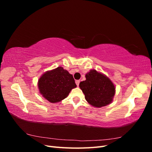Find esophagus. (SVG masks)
<instances>
[{"label": "esophagus", "mask_w": 152, "mask_h": 152, "mask_svg": "<svg viewBox=\"0 0 152 152\" xmlns=\"http://www.w3.org/2000/svg\"><path fill=\"white\" fill-rule=\"evenodd\" d=\"M75 83H76V84H77V86H79V84H80V80H76V81H75Z\"/></svg>", "instance_id": "34e87169"}]
</instances>
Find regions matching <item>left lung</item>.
Masks as SVG:
<instances>
[{
    "label": "left lung",
    "mask_w": 152,
    "mask_h": 152,
    "mask_svg": "<svg viewBox=\"0 0 152 152\" xmlns=\"http://www.w3.org/2000/svg\"><path fill=\"white\" fill-rule=\"evenodd\" d=\"M86 80L81 82L79 87L87 102L93 107L100 108L112 102L115 88L107 76L91 70L86 75Z\"/></svg>",
    "instance_id": "left-lung-1"
}]
</instances>
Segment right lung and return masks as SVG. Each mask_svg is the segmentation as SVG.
I'll list each match as a JSON object with an SVG mask.
<instances>
[{
	"mask_svg": "<svg viewBox=\"0 0 152 152\" xmlns=\"http://www.w3.org/2000/svg\"><path fill=\"white\" fill-rule=\"evenodd\" d=\"M38 87L40 94L53 103L66 98L77 86L72 74L62 67H58L44 73L39 80Z\"/></svg>",
	"mask_w": 152,
	"mask_h": 152,
	"instance_id": "obj_1",
	"label": "right lung"
}]
</instances>
